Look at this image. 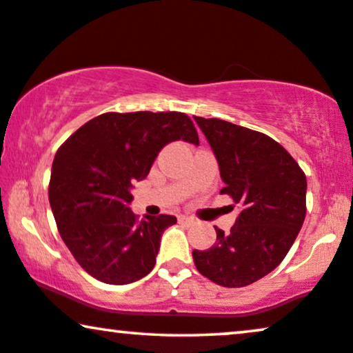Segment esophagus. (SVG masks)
I'll return each instance as SVG.
<instances>
[{"mask_svg": "<svg viewBox=\"0 0 353 353\" xmlns=\"http://www.w3.org/2000/svg\"><path fill=\"white\" fill-rule=\"evenodd\" d=\"M179 221H181V223H185V224L194 223V219L189 218V216H179Z\"/></svg>", "mask_w": 353, "mask_h": 353, "instance_id": "1", "label": "esophagus"}]
</instances>
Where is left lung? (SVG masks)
<instances>
[{
  "instance_id": "obj_1",
  "label": "left lung",
  "mask_w": 353,
  "mask_h": 353,
  "mask_svg": "<svg viewBox=\"0 0 353 353\" xmlns=\"http://www.w3.org/2000/svg\"><path fill=\"white\" fill-rule=\"evenodd\" d=\"M194 119L213 148L228 194L241 205L236 224L216 243L194 250L200 274L223 288L270 274L292 247L307 214V177L288 150L268 135L223 119Z\"/></svg>"
}]
</instances>
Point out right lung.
I'll return each instance as SVG.
<instances>
[{
	"label": "right lung",
	"instance_id": "right-lung-1",
	"mask_svg": "<svg viewBox=\"0 0 353 353\" xmlns=\"http://www.w3.org/2000/svg\"><path fill=\"white\" fill-rule=\"evenodd\" d=\"M176 140L199 145L184 112H105L56 152L48 187L56 225L75 261L101 283L130 284L153 270L164 229L177 219L139 221L129 208L130 189Z\"/></svg>",
	"mask_w": 353,
	"mask_h": 353
}]
</instances>
